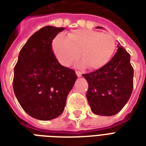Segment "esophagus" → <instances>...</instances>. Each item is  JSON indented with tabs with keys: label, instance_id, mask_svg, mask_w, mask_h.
Here are the masks:
<instances>
[{
	"label": "esophagus",
	"instance_id": "34e87169",
	"mask_svg": "<svg viewBox=\"0 0 146 146\" xmlns=\"http://www.w3.org/2000/svg\"><path fill=\"white\" fill-rule=\"evenodd\" d=\"M76 76H78V77H80V76H81V73L79 72V71H76Z\"/></svg>",
	"mask_w": 146,
	"mask_h": 146
}]
</instances>
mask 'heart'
<instances>
[{
  "label": "heart",
  "instance_id": "1",
  "mask_svg": "<svg viewBox=\"0 0 146 146\" xmlns=\"http://www.w3.org/2000/svg\"><path fill=\"white\" fill-rule=\"evenodd\" d=\"M52 51L57 60L68 66L80 57L82 65L90 70L105 66L113 57L116 50V40L111 34L90 30H73L67 34L55 36L51 44Z\"/></svg>",
  "mask_w": 146,
  "mask_h": 146
}]
</instances>
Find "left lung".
Wrapping results in <instances>:
<instances>
[{
	"label": "left lung",
	"instance_id": "8db88e82",
	"mask_svg": "<svg viewBox=\"0 0 146 146\" xmlns=\"http://www.w3.org/2000/svg\"><path fill=\"white\" fill-rule=\"evenodd\" d=\"M117 48L115 55L105 66L83 74L88 83L86 97L96 115L110 116L118 113L131 95L134 70L130 62L131 55L119 43Z\"/></svg>",
	"mask_w": 146,
	"mask_h": 146
}]
</instances>
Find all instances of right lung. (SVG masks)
Returning <instances> with one entry per match:
<instances>
[{
	"mask_svg": "<svg viewBox=\"0 0 146 146\" xmlns=\"http://www.w3.org/2000/svg\"><path fill=\"white\" fill-rule=\"evenodd\" d=\"M64 27H43L21 49L14 69L13 89L24 111L35 119L50 120L63 113L76 82L75 71L62 66L51 44Z\"/></svg>",
	"mask_w": 146,
	"mask_h": 146,
	"instance_id": "add662e5",
	"label": "right lung"
}]
</instances>
